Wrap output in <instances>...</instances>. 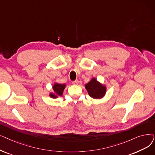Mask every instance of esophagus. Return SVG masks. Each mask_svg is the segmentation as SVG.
Here are the masks:
<instances>
[{"label":"esophagus","instance_id":"esophagus-1","mask_svg":"<svg viewBox=\"0 0 155 155\" xmlns=\"http://www.w3.org/2000/svg\"><path fill=\"white\" fill-rule=\"evenodd\" d=\"M72 84H74V85H78L79 82H78V80H75V81L72 82Z\"/></svg>","mask_w":155,"mask_h":155}]
</instances>
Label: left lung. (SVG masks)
<instances>
[{"instance_id":"obj_1","label":"left lung","mask_w":155,"mask_h":155,"mask_svg":"<svg viewBox=\"0 0 155 155\" xmlns=\"http://www.w3.org/2000/svg\"><path fill=\"white\" fill-rule=\"evenodd\" d=\"M85 89L90 97L95 99L103 98L106 93V86L92 78L90 82L85 85Z\"/></svg>"}]
</instances>
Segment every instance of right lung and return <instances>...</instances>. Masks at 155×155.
Segmentation results:
<instances>
[{
  "instance_id": "right-lung-1",
  "label": "right lung",
  "mask_w": 155,
  "mask_h": 155,
  "mask_svg": "<svg viewBox=\"0 0 155 155\" xmlns=\"http://www.w3.org/2000/svg\"><path fill=\"white\" fill-rule=\"evenodd\" d=\"M66 84H58L54 83L52 85V89L53 92H50L49 96L50 97L56 99L58 98L59 96H61L63 94L64 89L66 87Z\"/></svg>"
}]
</instances>
